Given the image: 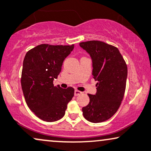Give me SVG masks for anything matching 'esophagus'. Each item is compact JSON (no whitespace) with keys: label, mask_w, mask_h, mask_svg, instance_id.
<instances>
[{"label":"esophagus","mask_w":151,"mask_h":151,"mask_svg":"<svg viewBox=\"0 0 151 151\" xmlns=\"http://www.w3.org/2000/svg\"><path fill=\"white\" fill-rule=\"evenodd\" d=\"M81 93H82L81 92V91H78V90H75V91H74V95H75V96H77V95H81Z\"/></svg>","instance_id":"esophagus-1"}]
</instances>
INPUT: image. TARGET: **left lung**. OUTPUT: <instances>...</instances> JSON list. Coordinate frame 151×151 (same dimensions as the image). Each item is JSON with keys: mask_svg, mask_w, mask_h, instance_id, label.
Wrapping results in <instances>:
<instances>
[{"mask_svg": "<svg viewBox=\"0 0 151 151\" xmlns=\"http://www.w3.org/2000/svg\"><path fill=\"white\" fill-rule=\"evenodd\" d=\"M79 45L92 58V75L98 81L96 94H88L90 102L82 108L83 115L90 122L101 123L112 117L121 106L126 87L127 64L117 47L104 42H83Z\"/></svg>", "mask_w": 151, "mask_h": 151, "instance_id": "obj_1", "label": "left lung"}]
</instances>
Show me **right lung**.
I'll return each instance as SVG.
<instances>
[{"mask_svg": "<svg viewBox=\"0 0 151 151\" xmlns=\"http://www.w3.org/2000/svg\"><path fill=\"white\" fill-rule=\"evenodd\" d=\"M73 49L74 45L42 44L25 56L21 78L23 93L30 109L42 121L53 122L63 117L73 98V88L64 89L53 83Z\"/></svg>", "mask_w": 151, "mask_h": 151, "instance_id": "right-lung-1", "label": "right lung"}]
</instances>
